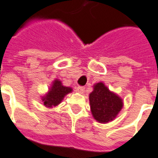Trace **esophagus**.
I'll return each mask as SVG.
<instances>
[{"label":"esophagus","mask_w":158,"mask_h":158,"mask_svg":"<svg viewBox=\"0 0 158 158\" xmlns=\"http://www.w3.org/2000/svg\"><path fill=\"white\" fill-rule=\"evenodd\" d=\"M85 90V87H77V91L79 93H80V94H83V92H84Z\"/></svg>","instance_id":"esophagus-1"}]
</instances>
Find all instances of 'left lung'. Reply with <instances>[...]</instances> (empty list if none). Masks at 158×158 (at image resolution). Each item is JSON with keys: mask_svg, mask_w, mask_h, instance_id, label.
Here are the masks:
<instances>
[{"mask_svg": "<svg viewBox=\"0 0 158 158\" xmlns=\"http://www.w3.org/2000/svg\"><path fill=\"white\" fill-rule=\"evenodd\" d=\"M89 100L93 117L100 123L114 120L123 106V99L111 92L103 83L94 85V90L89 95Z\"/></svg>", "mask_w": 158, "mask_h": 158, "instance_id": "8db88e82", "label": "left lung"}]
</instances>
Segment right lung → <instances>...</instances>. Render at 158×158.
I'll list each match as a JSON object with an SVG mask.
<instances>
[{
  "label": "right lung",
  "instance_id": "1",
  "mask_svg": "<svg viewBox=\"0 0 158 158\" xmlns=\"http://www.w3.org/2000/svg\"><path fill=\"white\" fill-rule=\"evenodd\" d=\"M72 91V88L63 86L61 81L56 79L53 81L49 91L42 97V102L47 107H52L59 105L64 99L66 94Z\"/></svg>",
  "mask_w": 158,
  "mask_h": 158
}]
</instances>
